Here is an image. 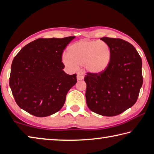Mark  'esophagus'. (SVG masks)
<instances>
[{
	"label": "esophagus",
	"mask_w": 154,
	"mask_h": 154,
	"mask_svg": "<svg viewBox=\"0 0 154 154\" xmlns=\"http://www.w3.org/2000/svg\"><path fill=\"white\" fill-rule=\"evenodd\" d=\"M84 79V76L81 74H77V80H82Z\"/></svg>",
	"instance_id": "obj_1"
}]
</instances>
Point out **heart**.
I'll use <instances>...</instances> for the list:
<instances>
[{
  "mask_svg": "<svg viewBox=\"0 0 154 154\" xmlns=\"http://www.w3.org/2000/svg\"><path fill=\"white\" fill-rule=\"evenodd\" d=\"M112 59L111 47L107 42L81 40L73 43L65 53L62 61L65 66L74 69L84 66L87 72L99 75L108 69Z\"/></svg>",
  "mask_w": 154,
  "mask_h": 154,
  "instance_id": "heart-1",
  "label": "heart"
}]
</instances>
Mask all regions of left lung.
Segmentation results:
<instances>
[{"label":"left lung","mask_w":154,"mask_h":154,"mask_svg":"<svg viewBox=\"0 0 154 154\" xmlns=\"http://www.w3.org/2000/svg\"><path fill=\"white\" fill-rule=\"evenodd\" d=\"M101 40L111 47L112 63L101 74L86 75V101L92 112L114 116L136 103L143 85L142 60L135 48L125 40L108 37Z\"/></svg>","instance_id":"left-lung-1"}]
</instances>
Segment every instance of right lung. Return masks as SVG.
<instances>
[{
    "instance_id": "add662e5",
    "label": "right lung",
    "mask_w": 154,
    "mask_h": 154,
    "mask_svg": "<svg viewBox=\"0 0 154 154\" xmlns=\"http://www.w3.org/2000/svg\"><path fill=\"white\" fill-rule=\"evenodd\" d=\"M38 38L26 45L13 59L9 86L18 106L37 117L59 111L76 74L63 69L62 53L74 38Z\"/></svg>"
}]
</instances>
